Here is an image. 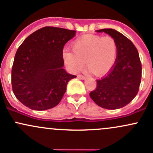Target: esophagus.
<instances>
[{"label": "esophagus", "instance_id": "obj_1", "mask_svg": "<svg viewBox=\"0 0 153 153\" xmlns=\"http://www.w3.org/2000/svg\"><path fill=\"white\" fill-rule=\"evenodd\" d=\"M77 77H78L79 79H82V80L85 79V76H82V75H81V74H79L78 76H77Z\"/></svg>", "mask_w": 153, "mask_h": 153}]
</instances>
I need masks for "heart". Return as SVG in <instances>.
<instances>
[{
	"mask_svg": "<svg viewBox=\"0 0 153 153\" xmlns=\"http://www.w3.org/2000/svg\"><path fill=\"white\" fill-rule=\"evenodd\" d=\"M117 44L111 36L88 34L76 39L72 51L65 50L63 57L72 71L78 72L86 63L88 71L101 76L109 71L115 61Z\"/></svg>",
	"mask_w": 153,
	"mask_h": 153,
	"instance_id": "1",
	"label": "heart"
}]
</instances>
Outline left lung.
Masks as SVG:
<instances>
[{
    "mask_svg": "<svg viewBox=\"0 0 153 153\" xmlns=\"http://www.w3.org/2000/svg\"><path fill=\"white\" fill-rule=\"evenodd\" d=\"M112 37L117 44L115 63L109 73L97 80L96 90L90 92L93 101L106 109L123 108L137 95L142 79V63L137 49L131 40L111 28L96 30Z\"/></svg>",
    "mask_w": 153,
    "mask_h": 153,
    "instance_id": "left-lung-1",
    "label": "left lung"
}]
</instances>
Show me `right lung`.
I'll return each instance as SVG.
<instances>
[{
  "label": "right lung",
  "instance_id": "obj_1",
  "mask_svg": "<svg viewBox=\"0 0 153 153\" xmlns=\"http://www.w3.org/2000/svg\"><path fill=\"white\" fill-rule=\"evenodd\" d=\"M75 35V30L44 27L19 46L11 69V85L22 104L42 111L60 103L67 84L76 77L63 68L64 45Z\"/></svg>",
  "mask_w": 153,
  "mask_h": 153
}]
</instances>
